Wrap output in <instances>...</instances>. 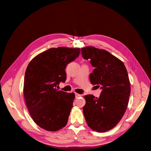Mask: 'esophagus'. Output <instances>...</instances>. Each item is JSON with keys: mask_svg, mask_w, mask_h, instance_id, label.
Segmentation results:
<instances>
[{"mask_svg": "<svg viewBox=\"0 0 151 151\" xmlns=\"http://www.w3.org/2000/svg\"><path fill=\"white\" fill-rule=\"evenodd\" d=\"M81 94H77V93H76V98H79V97H81Z\"/></svg>", "mask_w": 151, "mask_h": 151, "instance_id": "esophagus-1", "label": "esophagus"}]
</instances>
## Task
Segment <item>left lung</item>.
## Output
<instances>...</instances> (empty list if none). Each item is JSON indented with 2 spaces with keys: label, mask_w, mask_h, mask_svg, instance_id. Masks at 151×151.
<instances>
[{
  "label": "left lung",
  "mask_w": 151,
  "mask_h": 151,
  "mask_svg": "<svg viewBox=\"0 0 151 151\" xmlns=\"http://www.w3.org/2000/svg\"><path fill=\"white\" fill-rule=\"evenodd\" d=\"M81 52L94 67L91 83L102 89L98 98L92 94L84 96L85 119L91 129L106 132L118 124L127 109L130 94L127 70L123 62L106 50L86 47Z\"/></svg>",
  "instance_id": "left-lung-1"
}]
</instances>
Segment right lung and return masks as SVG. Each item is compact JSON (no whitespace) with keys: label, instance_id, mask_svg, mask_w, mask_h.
<instances>
[{"label":"right lung","instance_id":"obj_1","mask_svg":"<svg viewBox=\"0 0 151 151\" xmlns=\"http://www.w3.org/2000/svg\"><path fill=\"white\" fill-rule=\"evenodd\" d=\"M80 52V48H50L32 59L27 67L23 88L26 106L32 119L45 130L57 131L67 125L75 94L56 88L65 81V68Z\"/></svg>","mask_w":151,"mask_h":151}]
</instances>
